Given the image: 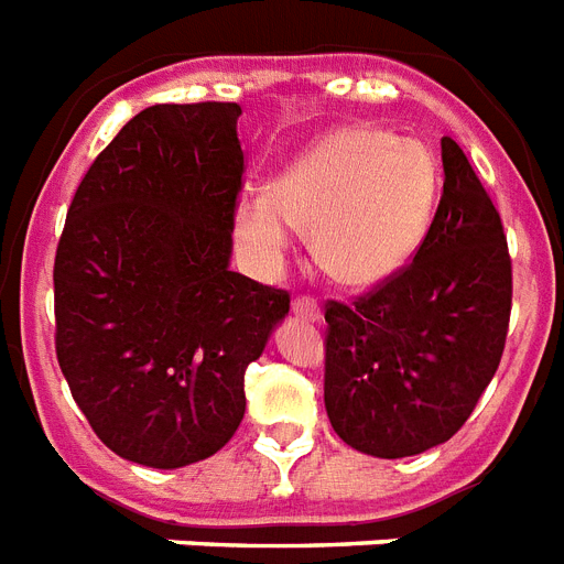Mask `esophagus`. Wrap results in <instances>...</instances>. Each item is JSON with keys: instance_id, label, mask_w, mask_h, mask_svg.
<instances>
[{"instance_id": "obj_1", "label": "esophagus", "mask_w": 564, "mask_h": 564, "mask_svg": "<svg viewBox=\"0 0 564 564\" xmlns=\"http://www.w3.org/2000/svg\"><path fill=\"white\" fill-rule=\"evenodd\" d=\"M292 313H295L301 322H318V318H322V306H318L315 297L301 295L292 301Z\"/></svg>"}]
</instances>
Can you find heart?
<instances>
[{"instance_id": "1", "label": "heart", "mask_w": 564, "mask_h": 564, "mask_svg": "<svg viewBox=\"0 0 564 564\" xmlns=\"http://www.w3.org/2000/svg\"><path fill=\"white\" fill-rule=\"evenodd\" d=\"M441 171L432 150L377 127H345L301 153L269 185L235 208V235L251 258L274 267L290 228L329 281L368 290L400 272L423 242Z\"/></svg>"}]
</instances>
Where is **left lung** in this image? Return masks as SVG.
Here are the masks:
<instances>
[{
	"label": "left lung",
	"mask_w": 564,
	"mask_h": 564,
	"mask_svg": "<svg viewBox=\"0 0 564 564\" xmlns=\"http://www.w3.org/2000/svg\"><path fill=\"white\" fill-rule=\"evenodd\" d=\"M414 260L354 304L327 301L324 405L347 446L409 457L446 443L505 354L512 260L501 217L455 139Z\"/></svg>",
	"instance_id": "8db88e82"
}]
</instances>
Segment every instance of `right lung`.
Instances as JSON below:
<instances>
[{
  "instance_id": "right-lung-1",
  "label": "right lung",
  "mask_w": 564,
  "mask_h": 564,
  "mask_svg": "<svg viewBox=\"0 0 564 564\" xmlns=\"http://www.w3.org/2000/svg\"><path fill=\"white\" fill-rule=\"evenodd\" d=\"M237 104H155L123 123L68 205L54 347L91 432L153 469L205 460L246 414L242 379L290 292L231 272Z\"/></svg>"
}]
</instances>
